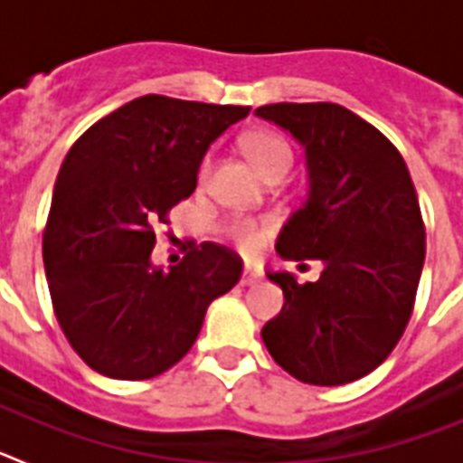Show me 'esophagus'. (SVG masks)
Instances as JSON below:
<instances>
[{"label":"esophagus","instance_id":"34e87169","mask_svg":"<svg viewBox=\"0 0 463 463\" xmlns=\"http://www.w3.org/2000/svg\"><path fill=\"white\" fill-rule=\"evenodd\" d=\"M257 280H260V271L252 267H245L243 276H241V285H255Z\"/></svg>","mask_w":463,"mask_h":463}]
</instances>
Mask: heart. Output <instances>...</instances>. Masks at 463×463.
I'll list each match as a JSON object with an SVG mask.
<instances>
[{
  "mask_svg": "<svg viewBox=\"0 0 463 463\" xmlns=\"http://www.w3.org/2000/svg\"><path fill=\"white\" fill-rule=\"evenodd\" d=\"M241 150L250 165L260 171L264 178L273 174H280V171H288L292 165V148L289 143L280 137V134L273 132H252L245 134L241 138ZM208 162L202 166V175H206ZM271 227L264 224V227H257L252 222H239L234 224L232 234H234L236 243L241 245V250L248 252V255H255L260 250L264 241H267Z\"/></svg>",
  "mask_w": 463,
  "mask_h": 463,
  "instance_id": "heart-1",
  "label": "heart"
}]
</instances>
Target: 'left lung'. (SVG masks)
<instances>
[{"label":"left lung","mask_w":463,"mask_h":463,"mask_svg":"<svg viewBox=\"0 0 463 463\" xmlns=\"http://www.w3.org/2000/svg\"><path fill=\"white\" fill-rule=\"evenodd\" d=\"M255 116L306 150L308 199L282 227L278 255L325 264L304 285L267 273L285 304L261 341L301 383H353L390 357L411 320L427 250L415 185L390 138L345 106L269 104Z\"/></svg>","instance_id":"8db88e82"}]
</instances>
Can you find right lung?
Wrapping results in <instances>:
<instances>
[{"instance_id": "right-lung-1", "label": "right lung", "mask_w": 463, "mask_h": 463, "mask_svg": "<svg viewBox=\"0 0 463 463\" xmlns=\"http://www.w3.org/2000/svg\"><path fill=\"white\" fill-rule=\"evenodd\" d=\"M248 106L146 94L94 122L57 174L43 232L55 317L79 357L116 380H148L181 362L213 298L243 261L196 245L169 271L153 267L155 224L196 187L203 155Z\"/></svg>"}]
</instances>
